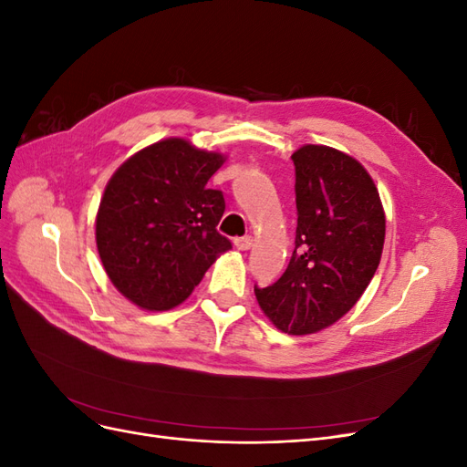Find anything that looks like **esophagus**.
Here are the masks:
<instances>
[{
    "label": "esophagus",
    "mask_w": 467,
    "mask_h": 467,
    "mask_svg": "<svg viewBox=\"0 0 467 467\" xmlns=\"http://www.w3.org/2000/svg\"><path fill=\"white\" fill-rule=\"evenodd\" d=\"M234 245L239 249V251H247L253 247V237L251 235H245V237H237Z\"/></svg>",
    "instance_id": "obj_1"
}]
</instances>
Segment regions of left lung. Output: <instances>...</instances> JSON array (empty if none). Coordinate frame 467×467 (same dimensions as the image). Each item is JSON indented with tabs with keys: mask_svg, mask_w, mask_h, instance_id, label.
Listing matches in <instances>:
<instances>
[{
	"mask_svg": "<svg viewBox=\"0 0 467 467\" xmlns=\"http://www.w3.org/2000/svg\"><path fill=\"white\" fill-rule=\"evenodd\" d=\"M298 228L288 268L255 288L263 314L288 335H312L350 312L368 288L386 239V212L364 165L329 146L292 153Z\"/></svg>",
	"mask_w": 467,
	"mask_h": 467,
	"instance_id": "left-lung-1",
	"label": "left lung"
}]
</instances>
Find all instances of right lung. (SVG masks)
I'll return each instance as SVG.
<instances>
[{
    "label": "right lung",
    "instance_id": "1",
    "mask_svg": "<svg viewBox=\"0 0 467 467\" xmlns=\"http://www.w3.org/2000/svg\"><path fill=\"white\" fill-rule=\"evenodd\" d=\"M228 160L185 138H165L126 160L109 179L95 242L115 288L138 307L165 312L185 302L228 237L216 225L223 194L208 179Z\"/></svg>",
    "mask_w": 467,
    "mask_h": 467
}]
</instances>
